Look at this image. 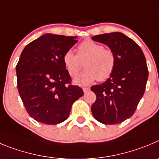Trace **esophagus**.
<instances>
[{
    "mask_svg": "<svg viewBox=\"0 0 159 159\" xmlns=\"http://www.w3.org/2000/svg\"><path fill=\"white\" fill-rule=\"evenodd\" d=\"M89 90H90V88H83V91H84V93H88Z\"/></svg>",
    "mask_w": 159,
    "mask_h": 159,
    "instance_id": "obj_1",
    "label": "esophagus"
}]
</instances>
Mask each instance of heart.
Listing matches in <instances>:
<instances>
[{
    "instance_id": "obj_1",
    "label": "heart",
    "mask_w": 159,
    "mask_h": 159,
    "mask_svg": "<svg viewBox=\"0 0 159 159\" xmlns=\"http://www.w3.org/2000/svg\"><path fill=\"white\" fill-rule=\"evenodd\" d=\"M62 61L70 77H75L85 65V70L74 79L79 85H87L96 80L103 81L111 77L116 66L114 52L91 39L78 45L77 55L71 50L65 52Z\"/></svg>"
}]
</instances>
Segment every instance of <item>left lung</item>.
<instances>
[{
    "instance_id": "1",
    "label": "left lung",
    "mask_w": 159,
    "mask_h": 159,
    "mask_svg": "<svg viewBox=\"0 0 159 159\" xmlns=\"http://www.w3.org/2000/svg\"><path fill=\"white\" fill-rule=\"evenodd\" d=\"M92 39L106 44L116 56L113 73L101 85H93L94 118L104 124L124 122L135 113L145 92L148 69L139 46L120 32L102 34Z\"/></svg>"
}]
</instances>
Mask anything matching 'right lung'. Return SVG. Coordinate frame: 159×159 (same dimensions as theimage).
<instances>
[{"instance_id": "right-lung-1", "label": "right lung", "mask_w": 159, "mask_h": 159, "mask_svg": "<svg viewBox=\"0 0 159 159\" xmlns=\"http://www.w3.org/2000/svg\"><path fill=\"white\" fill-rule=\"evenodd\" d=\"M77 37L45 34L24 48L16 70L17 89L31 117L45 124L63 122L81 88L71 84L62 61Z\"/></svg>"}]
</instances>
